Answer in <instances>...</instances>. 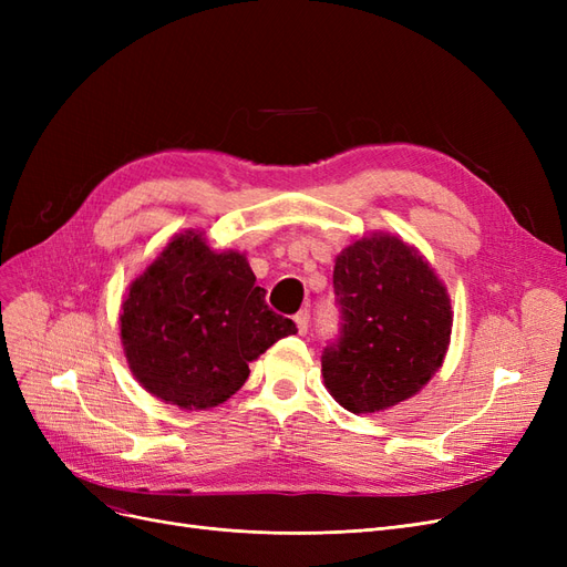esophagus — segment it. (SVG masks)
Masks as SVG:
<instances>
[{"label": "esophagus", "instance_id": "1", "mask_svg": "<svg viewBox=\"0 0 567 567\" xmlns=\"http://www.w3.org/2000/svg\"><path fill=\"white\" fill-rule=\"evenodd\" d=\"M296 326H298V333L305 336L307 333V326H310V312L302 310L296 315Z\"/></svg>", "mask_w": 567, "mask_h": 567}]
</instances>
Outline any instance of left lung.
Instances as JSON below:
<instances>
[{
	"mask_svg": "<svg viewBox=\"0 0 567 567\" xmlns=\"http://www.w3.org/2000/svg\"><path fill=\"white\" fill-rule=\"evenodd\" d=\"M333 290L342 315L321 375L352 414H375L427 385L452 340V300L435 269L400 236L373 231L340 250Z\"/></svg>",
	"mask_w": 567,
	"mask_h": 567,
	"instance_id": "obj_1",
	"label": "left lung"
}]
</instances>
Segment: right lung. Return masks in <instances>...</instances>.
I'll list each match as a JSON object with an SVG mask.
<instances>
[{
	"label": "right lung",
	"mask_w": 567,
	"mask_h": 567,
	"mask_svg": "<svg viewBox=\"0 0 567 567\" xmlns=\"http://www.w3.org/2000/svg\"><path fill=\"white\" fill-rule=\"evenodd\" d=\"M246 252L213 250L186 229L136 277L120 312V342L140 385L165 404L213 409L248 379V364L298 333L271 312Z\"/></svg>",
	"instance_id": "right-lung-1"
}]
</instances>
